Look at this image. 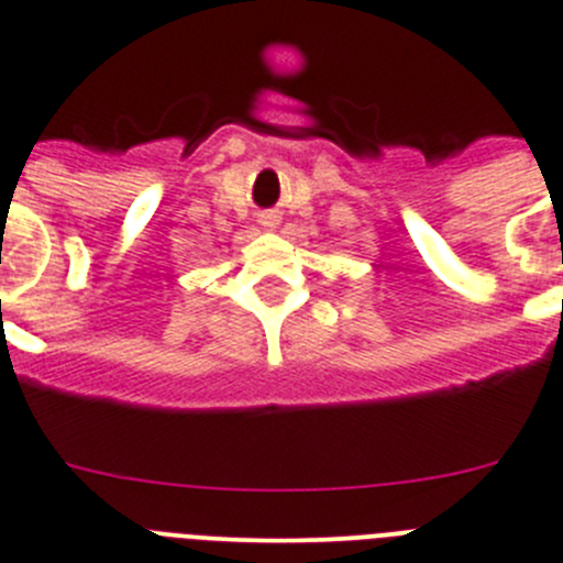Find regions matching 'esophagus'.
Returning <instances> with one entry per match:
<instances>
[{
  "label": "esophagus",
  "instance_id": "34e87169",
  "mask_svg": "<svg viewBox=\"0 0 563 563\" xmlns=\"http://www.w3.org/2000/svg\"><path fill=\"white\" fill-rule=\"evenodd\" d=\"M257 221H261L263 230H277V227H280V212L266 210V212H261V216H257Z\"/></svg>",
  "mask_w": 563,
  "mask_h": 563
}]
</instances>
